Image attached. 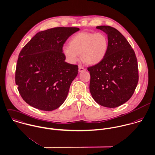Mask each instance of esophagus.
I'll return each instance as SVG.
<instances>
[{"label": "esophagus", "mask_w": 155, "mask_h": 155, "mask_svg": "<svg viewBox=\"0 0 155 155\" xmlns=\"http://www.w3.org/2000/svg\"><path fill=\"white\" fill-rule=\"evenodd\" d=\"M85 70H86V69L84 67H82L81 65L79 66V72H82V71H85Z\"/></svg>", "instance_id": "34e87169"}]
</instances>
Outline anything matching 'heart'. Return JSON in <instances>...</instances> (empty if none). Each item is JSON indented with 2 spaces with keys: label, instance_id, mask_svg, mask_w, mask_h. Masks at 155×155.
<instances>
[{
  "label": "heart",
  "instance_id": "b5f03b06",
  "mask_svg": "<svg viewBox=\"0 0 155 155\" xmlns=\"http://www.w3.org/2000/svg\"><path fill=\"white\" fill-rule=\"evenodd\" d=\"M107 48L106 37L101 32H79L69 41V46H64L63 52L70 63H75L80 54L88 64L95 65L103 60Z\"/></svg>",
  "mask_w": 155,
  "mask_h": 155
}]
</instances>
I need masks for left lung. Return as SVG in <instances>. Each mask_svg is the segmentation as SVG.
Masks as SVG:
<instances>
[{
	"label": "left lung",
	"instance_id": "obj_1",
	"mask_svg": "<svg viewBox=\"0 0 155 155\" xmlns=\"http://www.w3.org/2000/svg\"><path fill=\"white\" fill-rule=\"evenodd\" d=\"M107 36V48L103 60L88 67L90 90L94 100L101 106L116 107L127 102L138 82L137 59L125 37L115 28L97 26Z\"/></svg>",
	"mask_w": 155,
	"mask_h": 155
}]
</instances>
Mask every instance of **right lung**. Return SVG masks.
<instances>
[{
	"instance_id": "1",
	"label": "right lung",
	"mask_w": 155,
	"mask_h": 155,
	"mask_svg": "<svg viewBox=\"0 0 155 155\" xmlns=\"http://www.w3.org/2000/svg\"><path fill=\"white\" fill-rule=\"evenodd\" d=\"M78 28L58 27L38 32L18 55L15 81L30 106L51 111L65 101L78 66L65 61L63 46Z\"/></svg>"
}]
</instances>
